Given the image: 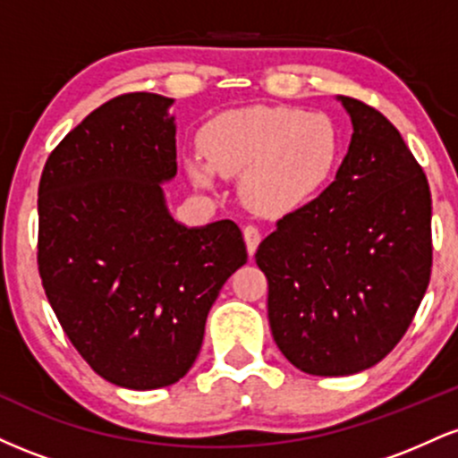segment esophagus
<instances>
[{"label": "esophagus", "mask_w": 458, "mask_h": 458, "mask_svg": "<svg viewBox=\"0 0 458 458\" xmlns=\"http://www.w3.org/2000/svg\"><path fill=\"white\" fill-rule=\"evenodd\" d=\"M243 239H245V245H247V254L254 256L256 247H259V243H260V230L256 228V225H245Z\"/></svg>", "instance_id": "1"}]
</instances>
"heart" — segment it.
Here are the masks:
<instances>
[{
	"label": "heart",
	"mask_w": 458,
	"mask_h": 458,
	"mask_svg": "<svg viewBox=\"0 0 458 458\" xmlns=\"http://www.w3.org/2000/svg\"><path fill=\"white\" fill-rule=\"evenodd\" d=\"M199 150L204 159L187 161L193 182L211 187L215 172L241 174L247 207L284 215L327 185L343 155V138L329 115L260 105L213 118L199 133Z\"/></svg>",
	"instance_id": "heart-1"
}]
</instances>
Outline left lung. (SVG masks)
Returning <instances> with one entry per match:
<instances>
[{"instance_id":"8db88e82","label":"left lung","mask_w":458,"mask_h":458,"mask_svg":"<svg viewBox=\"0 0 458 458\" xmlns=\"http://www.w3.org/2000/svg\"><path fill=\"white\" fill-rule=\"evenodd\" d=\"M353 135L335 181L259 245L269 325L284 357L317 377L379 364L401 343L433 267L430 189L390 120L340 97Z\"/></svg>"}]
</instances>
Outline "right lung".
<instances>
[{
	"label": "right lung",
	"mask_w": 458,
	"mask_h": 458,
	"mask_svg": "<svg viewBox=\"0 0 458 458\" xmlns=\"http://www.w3.org/2000/svg\"><path fill=\"white\" fill-rule=\"evenodd\" d=\"M172 98L120 94L77 124L38 185V271L62 329L97 375L157 390L187 375L208 310L247 262L239 225L174 222Z\"/></svg>",
	"instance_id": "1"
}]
</instances>
